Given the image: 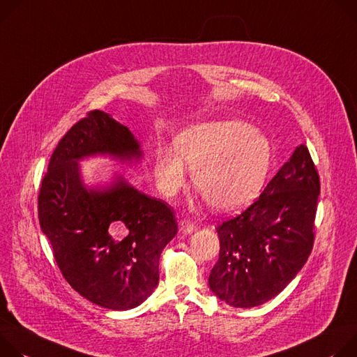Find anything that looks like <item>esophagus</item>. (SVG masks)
<instances>
[{
  "mask_svg": "<svg viewBox=\"0 0 357 357\" xmlns=\"http://www.w3.org/2000/svg\"><path fill=\"white\" fill-rule=\"evenodd\" d=\"M178 227H180V231L183 234H191V232H194L197 229V225L194 222H191L190 220H181L178 222Z\"/></svg>",
  "mask_w": 357,
  "mask_h": 357,
  "instance_id": "1",
  "label": "esophagus"
}]
</instances>
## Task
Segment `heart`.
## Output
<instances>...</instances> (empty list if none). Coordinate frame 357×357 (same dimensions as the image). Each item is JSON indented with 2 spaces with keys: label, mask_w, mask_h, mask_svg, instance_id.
I'll return each instance as SVG.
<instances>
[{
  "label": "heart",
  "mask_w": 357,
  "mask_h": 357,
  "mask_svg": "<svg viewBox=\"0 0 357 357\" xmlns=\"http://www.w3.org/2000/svg\"><path fill=\"white\" fill-rule=\"evenodd\" d=\"M176 151L163 149L154 158L158 190L174 197L187 184L184 165L195 188L221 213L240 210L262 191L273 163L271 140L241 121L195 123L181 130Z\"/></svg>",
  "instance_id": "1"
}]
</instances>
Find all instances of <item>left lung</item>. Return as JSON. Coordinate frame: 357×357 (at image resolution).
<instances>
[{
    "label": "left lung",
    "mask_w": 357,
    "mask_h": 357,
    "mask_svg": "<svg viewBox=\"0 0 357 357\" xmlns=\"http://www.w3.org/2000/svg\"><path fill=\"white\" fill-rule=\"evenodd\" d=\"M319 190L318 172L301 144L258 200L217 228L220 258L208 285L220 301L254 307L285 289L310 255Z\"/></svg>",
    "instance_id": "obj_1"
}]
</instances>
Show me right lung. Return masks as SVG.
Listing matches in <instances>:
<instances>
[{"instance_id": "1", "label": "right lung", "mask_w": 357, "mask_h": 357, "mask_svg": "<svg viewBox=\"0 0 357 357\" xmlns=\"http://www.w3.org/2000/svg\"><path fill=\"white\" fill-rule=\"evenodd\" d=\"M110 157L142 162L135 135L102 110L73 125L58 143L38 195V217L69 285L112 310L143 303L158 284V259L177 234L173 208L114 173L88 185L79 162Z\"/></svg>"}]
</instances>
